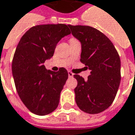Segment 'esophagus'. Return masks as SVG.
<instances>
[{
  "label": "esophagus",
  "mask_w": 135,
  "mask_h": 135,
  "mask_svg": "<svg viewBox=\"0 0 135 135\" xmlns=\"http://www.w3.org/2000/svg\"><path fill=\"white\" fill-rule=\"evenodd\" d=\"M68 75H69V77H73V75H74V74H73V73H72L71 71H68Z\"/></svg>",
  "instance_id": "esophagus-1"
}]
</instances>
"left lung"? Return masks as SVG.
I'll return each mask as SVG.
<instances>
[{
  "mask_svg": "<svg viewBox=\"0 0 135 135\" xmlns=\"http://www.w3.org/2000/svg\"><path fill=\"white\" fill-rule=\"evenodd\" d=\"M82 44L80 62L90 70L88 80L74 74L78 107L86 113H99L113 102L120 82V60L113 44L103 33L88 25H71Z\"/></svg>",
  "mask_w": 135,
  "mask_h": 135,
  "instance_id": "obj_1",
  "label": "left lung"
}]
</instances>
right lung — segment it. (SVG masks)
Here are the masks:
<instances>
[{"mask_svg": "<svg viewBox=\"0 0 135 135\" xmlns=\"http://www.w3.org/2000/svg\"><path fill=\"white\" fill-rule=\"evenodd\" d=\"M70 33L65 24L35 25L16 48L12 64L16 90L25 107L36 115H45L58 107L68 72L64 67L47 71L44 64L53 55L61 38Z\"/></svg>", "mask_w": 135, "mask_h": 135, "instance_id": "add662e5", "label": "right lung"}]
</instances>
